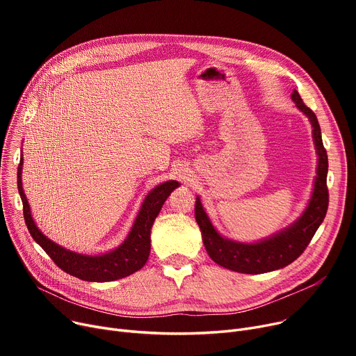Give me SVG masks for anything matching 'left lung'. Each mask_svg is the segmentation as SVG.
<instances>
[{
  "label": "left lung",
  "instance_id": "8db88e82",
  "mask_svg": "<svg viewBox=\"0 0 356 356\" xmlns=\"http://www.w3.org/2000/svg\"><path fill=\"white\" fill-rule=\"evenodd\" d=\"M291 99L312 124L313 143L317 154L316 177L307 207L291 225L274 235L257 242H239L225 238L216 231L207 211L202 207L200 197L196 196L195 218L202 232L203 245L218 266L244 274H263L284 268L302 255L326 216L329 204L326 186L329 164L322 141L321 125L317 122L314 112L305 105L296 89L291 93Z\"/></svg>",
  "mask_w": 356,
  "mask_h": 356
}]
</instances>
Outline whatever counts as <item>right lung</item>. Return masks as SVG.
Returning <instances> with one entry per match:
<instances>
[{"label": "right lung", "mask_w": 356, "mask_h": 356, "mask_svg": "<svg viewBox=\"0 0 356 356\" xmlns=\"http://www.w3.org/2000/svg\"><path fill=\"white\" fill-rule=\"evenodd\" d=\"M23 163L24 159L22 156L17 170V186L18 193H20L23 200L26 225L33 239L47 252V255L54 261L56 266L73 277L85 280V282L97 283L114 282V280L124 278L145 266L149 255V248H152V245H149V242H152V239H149L152 227L159 212L161 211L165 199L180 186L179 181L168 180L160 183L154 189L147 193L133 227H131L128 235L117 248L106 251L104 254L89 255L74 252L59 244H56V242H53L37 228L35 222L31 216L29 200L23 189Z\"/></svg>", "instance_id": "obj_1"}]
</instances>
